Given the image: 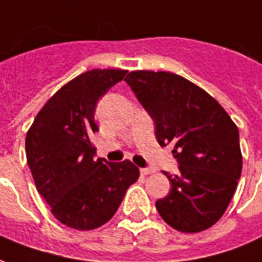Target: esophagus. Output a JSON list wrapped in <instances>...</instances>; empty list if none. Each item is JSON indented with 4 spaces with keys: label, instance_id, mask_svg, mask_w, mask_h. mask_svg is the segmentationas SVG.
<instances>
[{
    "label": "esophagus",
    "instance_id": "esophagus-1",
    "mask_svg": "<svg viewBox=\"0 0 262 262\" xmlns=\"http://www.w3.org/2000/svg\"><path fill=\"white\" fill-rule=\"evenodd\" d=\"M140 173L143 176H147V174H151V173H155V169H140Z\"/></svg>",
    "mask_w": 262,
    "mask_h": 262
}]
</instances>
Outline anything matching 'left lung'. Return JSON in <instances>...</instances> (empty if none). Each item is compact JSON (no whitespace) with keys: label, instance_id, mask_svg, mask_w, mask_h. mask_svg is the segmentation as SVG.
Instances as JSON below:
<instances>
[{"label":"left lung","instance_id":"8db88e82","mask_svg":"<svg viewBox=\"0 0 262 262\" xmlns=\"http://www.w3.org/2000/svg\"><path fill=\"white\" fill-rule=\"evenodd\" d=\"M125 80L156 126V139L179 162V174L164 171L170 193L156 201L160 217L182 233L214 226L233 199L241 169L238 127L224 107L180 75L133 71Z\"/></svg>","mask_w":262,"mask_h":262}]
</instances>
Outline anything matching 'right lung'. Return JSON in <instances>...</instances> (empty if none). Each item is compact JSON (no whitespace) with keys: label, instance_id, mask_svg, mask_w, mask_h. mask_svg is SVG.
I'll list each match as a JSON object with an SVG mask.
<instances>
[{"label":"right lung","instance_id":"right-lung-1","mask_svg":"<svg viewBox=\"0 0 262 262\" xmlns=\"http://www.w3.org/2000/svg\"><path fill=\"white\" fill-rule=\"evenodd\" d=\"M125 69H92L51 96L27 132V162L51 213L74 230H95L118 211L139 179L130 162L95 159L98 100L123 79Z\"/></svg>","mask_w":262,"mask_h":262}]
</instances>
